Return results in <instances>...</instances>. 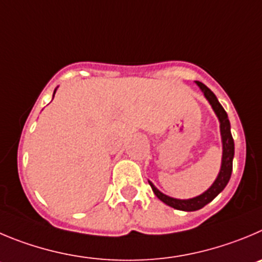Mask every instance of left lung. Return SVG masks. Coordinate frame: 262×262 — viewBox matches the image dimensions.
<instances>
[{
  "mask_svg": "<svg viewBox=\"0 0 262 262\" xmlns=\"http://www.w3.org/2000/svg\"><path fill=\"white\" fill-rule=\"evenodd\" d=\"M196 84L199 85L200 89L204 93L205 98L208 99V102L211 103L212 108L216 112L217 117L220 120V128H221V137H222V146H224V152H222V165L221 170H220L219 177L216 178L214 183L209 187L204 194L199 195L196 198H192L189 200H180V199H173V198L167 196V195L161 194L152 183L148 181L151 189H152L154 194L159 198L163 203H165L167 205L172 207L174 209H180V211H198V209L203 208L204 205H207L208 203H211L222 190L225 189V186L227 185L229 180L231 177V172H233V158H234V139L231 136L230 132V121L227 119V114L224 110V107L220 104L219 99L216 98V95L213 94L209 88L205 86L203 82L196 81Z\"/></svg>",
  "mask_w": 262,
  "mask_h": 262,
  "instance_id": "left-lung-1",
  "label": "left lung"
}]
</instances>
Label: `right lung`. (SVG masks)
<instances>
[{
    "mask_svg": "<svg viewBox=\"0 0 262 262\" xmlns=\"http://www.w3.org/2000/svg\"><path fill=\"white\" fill-rule=\"evenodd\" d=\"M54 94H55V92H54Z\"/></svg>",
    "mask_w": 262,
    "mask_h": 262,
    "instance_id": "right-lung-1",
    "label": "right lung"
}]
</instances>
